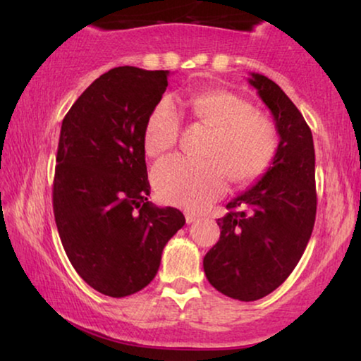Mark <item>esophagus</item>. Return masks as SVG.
Masks as SVG:
<instances>
[{"mask_svg":"<svg viewBox=\"0 0 361 361\" xmlns=\"http://www.w3.org/2000/svg\"><path fill=\"white\" fill-rule=\"evenodd\" d=\"M197 219H199V216H197L195 214H189V212H187V214H185V221H187V224H194Z\"/></svg>","mask_w":361,"mask_h":361,"instance_id":"esophagus-1","label":"esophagus"}]
</instances>
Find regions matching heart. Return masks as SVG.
Masks as SVG:
<instances>
[{"mask_svg": "<svg viewBox=\"0 0 361 361\" xmlns=\"http://www.w3.org/2000/svg\"><path fill=\"white\" fill-rule=\"evenodd\" d=\"M180 106L197 120L215 128L207 156L197 161L171 156L152 169V185L166 204L202 210L220 199L230 179L236 184L256 180L273 164L278 131L268 118L230 90H205L180 98ZM180 115L169 98H162L147 115L142 145L147 156H159L177 142Z\"/></svg>", "mask_w": 361, "mask_h": 361, "instance_id": "1", "label": "heart"}]
</instances>
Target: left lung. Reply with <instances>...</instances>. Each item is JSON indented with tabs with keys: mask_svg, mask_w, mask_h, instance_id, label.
Segmentation results:
<instances>
[{
	"mask_svg": "<svg viewBox=\"0 0 361 361\" xmlns=\"http://www.w3.org/2000/svg\"><path fill=\"white\" fill-rule=\"evenodd\" d=\"M248 82L273 113L278 152L264 176L226 204L220 240L204 258L209 283L228 298L258 300L288 279L312 235L315 152L310 128L279 85L261 73Z\"/></svg>",
	"mask_w": 361,
	"mask_h": 361,
	"instance_id": "left-lung-1",
	"label": "left lung"
}]
</instances>
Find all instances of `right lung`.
<instances>
[{
    "instance_id": "1",
    "label": "right lung",
    "mask_w": 361,
    "mask_h": 361,
    "mask_svg": "<svg viewBox=\"0 0 361 361\" xmlns=\"http://www.w3.org/2000/svg\"><path fill=\"white\" fill-rule=\"evenodd\" d=\"M167 75L111 68L62 121L52 189L59 236L78 276L110 298L146 288L166 243L185 224L180 210L147 200L142 133Z\"/></svg>"
}]
</instances>
